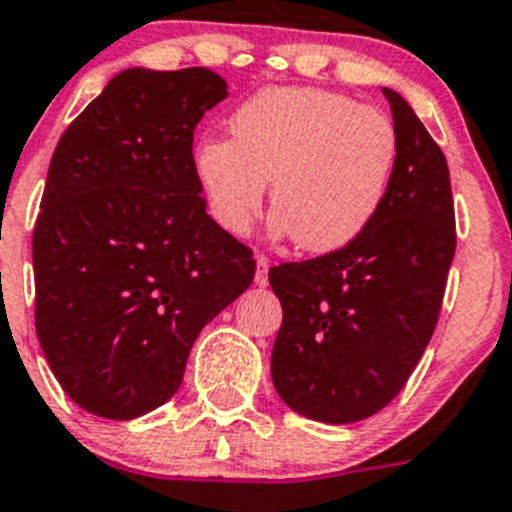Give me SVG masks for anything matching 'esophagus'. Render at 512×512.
<instances>
[{"label":"esophagus","instance_id":"esophagus-1","mask_svg":"<svg viewBox=\"0 0 512 512\" xmlns=\"http://www.w3.org/2000/svg\"><path fill=\"white\" fill-rule=\"evenodd\" d=\"M257 272H255V282L257 285H267V272H270V257L267 255H257Z\"/></svg>","mask_w":512,"mask_h":512}]
</instances>
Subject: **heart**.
I'll return each mask as SVG.
<instances>
[{
  "mask_svg": "<svg viewBox=\"0 0 512 512\" xmlns=\"http://www.w3.org/2000/svg\"><path fill=\"white\" fill-rule=\"evenodd\" d=\"M230 140L195 150L210 215L240 235L272 180V230L327 252L355 240L377 217L398 165L393 119L375 107L312 87H270L232 112Z\"/></svg>",
  "mask_w": 512,
  "mask_h": 512,
  "instance_id": "1",
  "label": "heart"
}]
</instances>
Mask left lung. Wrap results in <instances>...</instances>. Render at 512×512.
<instances>
[{
  "mask_svg": "<svg viewBox=\"0 0 512 512\" xmlns=\"http://www.w3.org/2000/svg\"><path fill=\"white\" fill-rule=\"evenodd\" d=\"M382 94L398 165L377 217L340 250L270 270L282 305L272 382L295 413L320 423L370 418L405 388L438 325L455 255L443 150L398 92Z\"/></svg>",
  "mask_w": 512,
  "mask_h": 512,
  "instance_id": "obj_1",
  "label": "left lung"
}]
</instances>
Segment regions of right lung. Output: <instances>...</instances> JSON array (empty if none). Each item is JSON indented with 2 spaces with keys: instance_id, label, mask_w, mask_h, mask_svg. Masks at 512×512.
<instances>
[{
  "instance_id": "1",
  "label": "right lung",
  "mask_w": 512,
  "mask_h": 512,
  "mask_svg": "<svg viewBox=\"0 0 512 512\" xmlns=\"http://www.w3.org/2000/svg\"><path fill=\"white\" fill-rule=\"evenodd\" d=\"M227 82L124 69L59 137L34 222V325L64 393L132 420L180 388L202 327L255 257L207 215L192 140Z\"/></svg>"
}]
</instances>
